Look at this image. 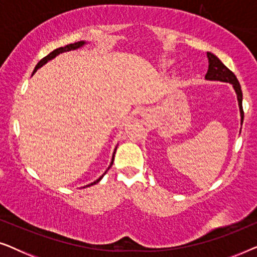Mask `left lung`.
Instances as JSON below:
<instances>
[{
  "instance_id": "obj_1",
  "label": "left lung",
  "mask_w": 257,
  "mask_h": 257,
  "mask_svg": "<svg viewBox=\"0 0 257 257\" xmlns=\"http://www.w3.org/2000/svg\"><path fill=\"white\" fill-rule=\"evenodd\" d=\"M207 57H208V70L205 76V79L207 80H214V82H223V83H229L233 86V89L236 93L237 97V103L238 108H240V115H241V126L243 122V108H242V90L241 85L238 83L236 76L223 64L222 62L217 58L212 52H207ZM241 132V131H240Z\"/></svg>"
}]
</instances>
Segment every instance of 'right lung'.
<instances>
[{
	"mask_svg": "<svg viewBox=\"0 0 257 257\" xmlns=\"http://www.w3.org/2000/svg\"><path fill=\"white\" fill-rule=\"evenodd\" d=\"M89 43V42H85V41H79V42H76V43H72V44H69V45H65V47H62V48H58V49H56V50H54L52 52H50V54H49L48 56H45V57L43 58V59H41L40 62H38V64L36 65V68H35V70L33 71V75L35 72L37 71L38 69L40 68H42V66H43L44 64H47V63L49 62V61H51V59H54L56 56H58L59 54H63V52H66V51H71V50H77V49H79V48H83L84 45L85 44H87ZM118 146V145H117ZM117 146H115V149H114V151H113V154H112V159H111V163H110V166L107 167V170L104 172V174L103 175H100L99 178L97 179L96 181H93V182H91V184H89V185H86V186H84L83 188H85V187H90V186H93V185H96V184H98V182H99L101 179H103V177L105 174H106V172L110 170V167L112 166V165H113V160H114V154H115V151H117Z\"/></svg>",
	"mask_w": 257,
	"mask_h": 257,
	"instance_id": "add662e5",
	"label": "right lung"
}]
</instances>
